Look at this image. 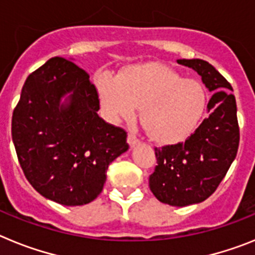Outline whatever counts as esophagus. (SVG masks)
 Returning a JSON list of instances; mask_svg holds the SVG:
<instances>
[{
    "instance_id": "1",
    "label": "esophagus",
    "mask_w": 255,
    "mask_h": 255,
    "mask_svg": "<svg viewBox=\"0 0 255 255\" xmlns=\"http://www.w3.org/2000/svg\"><path fill=\"white\" fill-rule=\"evenodd\" d=\"M128 143H129L130 147L134 148L135 145H138L139 144V139L136 138V135L132 134V132H130V134L128 135Z\"/></svg>"
}]
</instances>
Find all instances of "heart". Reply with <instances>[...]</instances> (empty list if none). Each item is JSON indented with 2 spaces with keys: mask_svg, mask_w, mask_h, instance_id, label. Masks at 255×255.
Segmentation results:
<instances>
[{
  "mask_svg": "<svg viewBox=\"0 0 255 255\" xmlns=\"http://www.w3.org/2000/svg\"><path fill=\"white\" fill-rule=\"evenodd\" d=\"M96 84L110 119H129L135 108H140L144 129L159 143L186 138L206 106V93L197 80L182 79L161 65L131 67L119 78L100 76Z\"/></svg>",
  "mask_w": 255,
  "mask_h": 255,
  "instance_id": "heart-1",
  "label": "heart"
}]
</instances>
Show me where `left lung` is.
Here are the masks:
<instances>
[{"label": "left lung", "instance_id": "1", "mask_svg": "<svg viewBox=\"0 0 255 255\" xmlns=\"http://www.w3.org/2000/svg\"><path fill=\"white\" fill-rule=\"evenodd\" d=\"M202 76L215 92L207 108L209 116L184 143L154 148L157 166L149 188L164 204L185 207L211 197L234 162L239 148V124L233 87L207 61L177 60Z\"/></svg>", "mask_w": 255, "mask_h": 255}]
</instances>
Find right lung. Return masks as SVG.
Masks as SVG:
<instances>
[{"label": "right lung", "instance_id": "add662e5", "mask_svg": "<svg viewBox=\"0 0 255 255\" xmlns=\"http://www.w3.org/2000/svg\"><path fill=\"white\" fill-rule=\"evenodd\" d=\"M89 75L62 57L26 78L13 110L11 134L30 185L62 206L91 203L112 161L129 149L126 131L98 116Z\"/></svg>", "mask_w": 255, "mask_h": 255}]
</instances>
